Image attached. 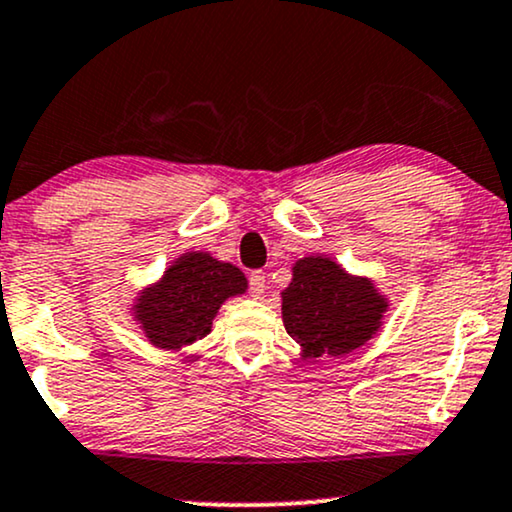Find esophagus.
Segmentation results:
<instances>
[{
  "mask_svg": "<svg viewBox=\"0 0 512 512\" xmlns=\"http://www.w3.org/2000/svg\"><path fill=\"white\" fill-rule=\"evenodd\" d=\"M248 283H250L252 298H260V295L267 291V276H264V272H250Z\"/></svg>",
  "mask_w": 512,
  "mask_h": 512,
  "instance_id": "1",
  "label": "esophagus"
}]
</instances>
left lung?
I'll return each mask as SVG.
<instances>
[{"label":"left lung","mask_w":512,"mask_h":512,"mask_svg":"<svg viewBox=\"0 0 512 512\" xmlns=\"http://www.w3.org/2000/svg\"><path fill=\"white\" fill-rule=\"evenodd\" d=\"M281 298L283 326L305 357L353 353L377 334L389 310L372 281L350 276L324 255L295 262L293 281Z\"/></svg>","instance_id":"left-lung-1"}]
</instances>
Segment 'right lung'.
<instances>
[{
	"label": "right lung",
	"instance_id": "1",
	"mask_svg": "<svg viewBox=\"0 0 512 512\" xmlns=\"http://www.w3.org/2000/svg\"><path fill=\"white\" fill-rule=\"evenodd\" d=\"M245 288L248 281L238 267L207 252H186L166 269L162 281L138 295L133 315L152 346L181 350L205 338L224 300Z\"/></svg>",
	"mask_w": 512,
	"mask_h": 512
}]
</instances>
